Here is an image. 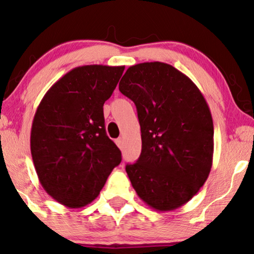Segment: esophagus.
I'll return each instance as SVG.
<instances>
[{"label":"esophagus","mask_w":254,"mask_h":254,"mask_svg":"<svg viewBox=\"0 0 254 254\" xmlns=\"http://www.w3.org/2000/svg\"><path fill=\"white\" fill-rule=\"evenodd\" d=\"M115 142H116V145L119 146V148H122V147H123V139H122V138L116 139Z\"/></svg>","instance_id":"1"}]
</instances>
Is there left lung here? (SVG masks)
<instances>
[{
  "mask_svg": "<svg viewBox=\"0 0 254 254\" xmlns=\"http://www.w3.org/2000/svg\"><path fill=\"white\" fill-rule=\"evenodd\" d=\"M119 89L133 101L141 154L127 173L135 192L156 211H173L197 194L213 160V121L190 78L169 64L127 68Z\"/></svg>",
  "mask_w": 254,
  "mask_h": 254,
  "instance_id": "8db88e82",
  "label": "left lung"
}]
</instances>
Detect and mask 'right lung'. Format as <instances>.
Returning <instances> with one entry per match:
<instances>
[{
  "label": "right lung",
  "instance_id": "obj_1",
  "mask_svg": "<svg viewBox=\"0 0 254 254\" xmlns=\"http://www.w3.org/2000/svg\"><path fill=\"white\" fill-rule=\"evenodd\" d=\"M124 66H79L44 94L34 115L30 153L44 190L76 209L99 195L121 150L106 134L104 104Z\"/></svg>",
  "mask_w": 254,
  "mask_h": 254
}]
</instances>
